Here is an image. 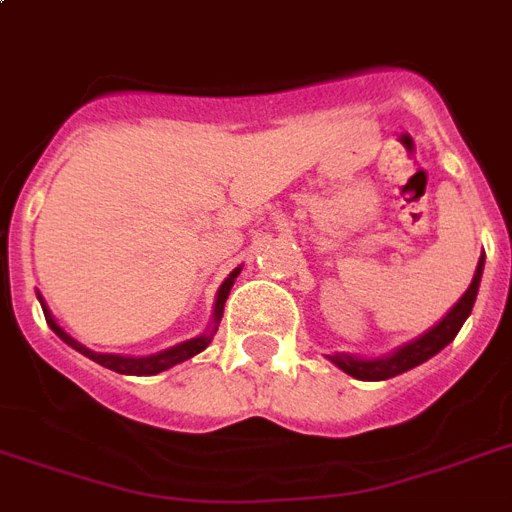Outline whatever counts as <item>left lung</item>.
<instances>
[{"label":"left lung","mask_w":512,"mask_h":512,"mask_svg":"<svg viewBox=\"0 0 512 512\" xmlns=\"http://www.w3.org/2000/svg\"><path fill=\"white\" fill-rule=\"evenodd\" d=\"M481 273H484V255H481V260H478L476 276H473V281H470L468 292L460 297V303L454 305L452 311L446 313L444 321L436 324L430 332H425L420 340H414L409 342V345H404V348H398L393 356L364 361V358H350L337 353V356H329V358L340 366L342 372H348L350 377H356V380H364V382L390 380V377H398V374L409 372V369H414V366L425 364L428 358L436 356L438 350H444L462 329L465 319H468L470 311H473V303H476Z\"/></svg>","instance_id":"obj_1"}]
</instances>
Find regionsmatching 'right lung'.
Here are the masks:
<instances>
[{
	"label": "right lung",
	"mask_w": 512,
	"mask_h": 512,
	"mask_svg": "<svg viewBox=\"0 0 512 512\" xmlns=\"http://www.w3.org/2000/svg\"><path fill=\"white\" fill-rule=\"evenodd\" d=\"M236 273H239V268L228 276V279L223 281V287H220V292H217V303H215V321H220V316H223V305L225 300H228V292H231L233 287V279H236ZM44 308V305H42ZM44 319H47V324H50V329L55 332V335L60 337L63 342H68L71 348L79 350L82 356L92 358L95 364L106 366V369H111V372H119V374H138V377H148V374H159L164 372V369H170V366L180 364V361H185V358L196 356V353H201V350L207 348L209 345V335H201V337H193V340L183 342V345H175V348L164 350V353H156V356H146V358H127V356H111V353H95V350H87L84 345H79L76 340H71V337L63 332V329L52 321L50 311L44 308Z\"/></svg>",
	"instance_id": "add662e5"
}]
</instances>
